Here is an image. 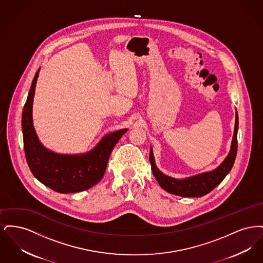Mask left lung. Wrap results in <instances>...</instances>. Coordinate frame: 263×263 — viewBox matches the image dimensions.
<instances>
[{
	"mask_svg": "<svg viewBox=\"0 0 263 263\" xmlns=\"http://www.w3.org/2000/svg\"><path fill=\"white\" fill-rule=\"evenodd\" d=\"M238 116L236 110V121L234 136L231 144V150L226 157L223 163L211 172L202 173L199 175L189 176L186 178L177 179L172 176L163 174L156 165L153 149H150V163L152 172L155 175L160 186L168 193L182 196V197H201L212 191L214 188L219 185L227 175L231 172L238 151Z\"/></svg>",
	"mask_w": 263,
	"mask_h": 263,
	"instance_id": "left-lung-1",
	"label": "left lung"
}]
</instances>
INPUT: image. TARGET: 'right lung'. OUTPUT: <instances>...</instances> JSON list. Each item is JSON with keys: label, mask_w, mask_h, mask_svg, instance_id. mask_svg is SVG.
<instances>
[{"label": "right lung", "mask_w": 263, "mask_h": 263, "mask_svg": "<svg viewBox=\"0 0 263 263\" xmlns=\"http://www.w3.org/2000/svg\"><path fill=\"white\" fill-rule=\"evenodd\" d=\"M40 69L33 78L24 106L22 128L27 164L38 180L59 193H74L92 187L105 173L114 146L127 132V128L105 135L88 153L78 155L57 154L39 141L32 121V104Z\"/></svg>", "instance_id": "1"}]
</instances>
